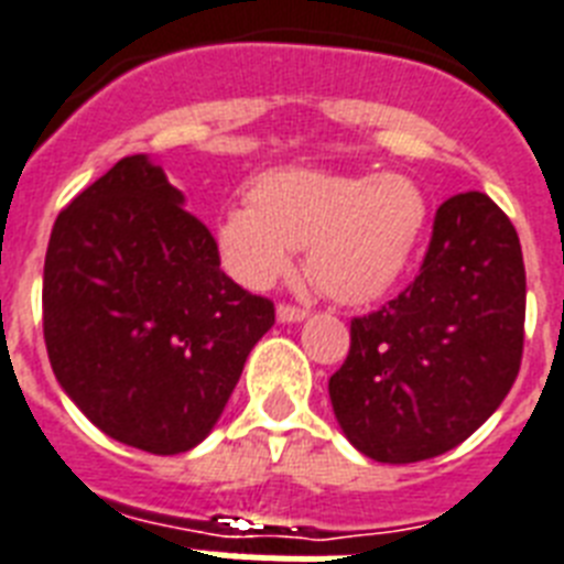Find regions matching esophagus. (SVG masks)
<instances>
[{"label": "esophagus", "instance_id": "esophagus-1", "mask_svg": "<svg viewBox=\"0 0 564 564\" xmlns=\"http://www.w3.org/2000/svg\"><path fill=\"white\" fill-rule=\"evenodd\" d=\"M274 315H278V321H281V324H297V321H304L306 315H310V312L301 310V306L281 304V306H278V312H274Z\"/></svg>", "mask_w": 564, "mask_h": 564}]
</instances>
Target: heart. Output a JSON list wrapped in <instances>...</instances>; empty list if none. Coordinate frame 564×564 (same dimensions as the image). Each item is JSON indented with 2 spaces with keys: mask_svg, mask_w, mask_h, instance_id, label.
Segmentation results:
<instances>
[{
  "mask_svg": "<svg viewBox=\"0 0 564 564\" xmlns=\"http://www.w3.org/2000/svg\"><path fill=\"white\" fill-rule=\"evenodd\" d=\"M249 200L217 224V258L231 281L269 290L306 249L310 278L340 304L387 295L419 252L430 217L424 188L395 172L278 169L254 180Z\"/></svg>",
  "mask_w": 564,
  "mask_h": 564,
  "instance_id": "b5f03b06",
  "label": "heart"
}]
</instances>
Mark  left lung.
<instances>
[{
    "mask_svg": "<svg viewBox=\"0 0 564 564\" xmlns=\"http://www.w3.org/2000/svg\"><path fill=\"white\" fill-rule=\"evenodd\" d=\"M349 338L329 399L355 451L410 465L465 442L522 364L524 263L508 215L481 192L444 200L419 278Z\"/></svg>",
    "mask_w": 564,
    "mask_h": 564,
    "instance_id": "8db88e82",
    "label": "left lung"
}]
</instances>
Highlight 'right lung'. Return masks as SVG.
Here are the masks:
<instances>
[{
	"instance_id": "add662e5",
	"label": "right lung",
	"mask_w": 564,
	"mask_h": 564,
	"mask_svg": "<svg viewBox=\"0 0 564 564\" xmlns=\"http://www.w3.org/2000/svg\"><path fill=\"white\" fill-rule=\"evenodd\" d=\"M149 154L122 158L59 212L45 254L51 367L117 442L174 456L212 433L272 301L226 278L212 231Z\"/></svg>"
}]
</instances>
